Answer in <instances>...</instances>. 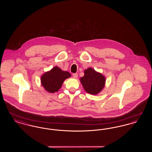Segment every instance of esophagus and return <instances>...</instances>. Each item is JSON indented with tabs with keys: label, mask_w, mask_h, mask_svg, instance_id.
Segmentation results:
<instances>
[{
	"label": "esophagus",
	"mask_w": 152,
	"mask_h": 152,
	"mask_svg": "<svg viewBox=\"0 0 152 152\" xmlns=\"http://www.w3.org/2000/svg\"><path fill=\"white\" fill-rule=\"evenodd\" d=\"M77 76H78V75H77V73H73V77H74V78H77Z\"/></svg>",
	"instance_id": "1"
}]
</instances>
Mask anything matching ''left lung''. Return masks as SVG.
Returning a JSON list of instances; mask_svg holds the SVG:
<instances>
[{
	"mask_svg": "<svg viewBox=\"0 0 152 152\" xmlns=\"http://www.w3.org/2000/svg\"><path fill=\"white\" fill-rule=\"evenodd\" d=\"M80 81L87 92L90 94H96L104 87L105 78L101 73L89 68L84 71V76L81 77Z\"/></svg>",
	"mask_w": 152,
	"mask_h": 152,
	"instance_id": "1",
	"label": "left lung"
}]
</instances>
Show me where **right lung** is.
I'll return each mask as SVG.
<instances>
[{
  "label": "right lung",
  "mask_w": 152,
  "mask_h": 152,
  "mask_svg": "<svg viewBox=\"0 0 152 152\" xmlns=\"http://www.w3.org/2000/svg\"><path fill=\"white\" fill-rule=\"evenodd\" d=\"M71 76L68 72L63 71L58 66H55L50 71L43 75L41 77L42 85L47 91L54 93L58 92L64 81L70 77Z\"/></svg>",
  "instance_id": "right-lung-1"
}]
</instances>
